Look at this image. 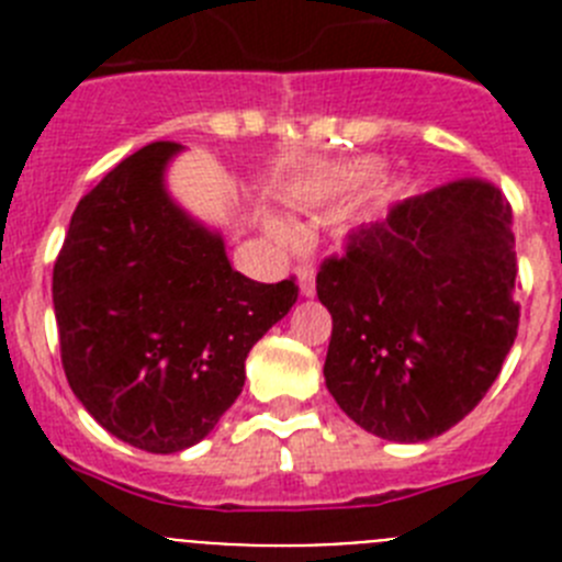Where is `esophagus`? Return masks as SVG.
<instances>
[{"instance_id": "1", "label": "esophagus", "mask_w": 562, "mask_h": 562, "mask_svg": "<svg viewBox=\"0 0 562 562\" xmlns=\"http://www.w3.org/2000/svg\"><path fill=\"white\" fill-rule=\"evenodd\" d=\"M297 292H301V297L315 295V270L312 267L297 270Z\"/></svg>"}]
</instances>
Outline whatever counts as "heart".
<instances>
[{"instance_id":"obj_1","label":"heart","mask_w":562,"mask_h":562,"mask_svg":"<svg viewBox=\"0 0 562 562\" xmlns=\"http://www.w3.org/2000/svg\"><path fill=\"white\" fill-rule=\"evenodd\" d=\"M376 166L374 160H357V162H346V166H337V168H326V171L315 173L312 180H306L304 186L297 188L292 202H295L301 211H310V213H326V211H335V207L346 205L349 200H355L357 193L362 188L369 186L371 177H374ZM382 205V196H374L371 205L360 213L355 220V227L362 225H371L376 220V213H380ZM265 233L270 241H276L278 247H295V231H292L286 222L276 220V216H267L265 220Z\"/></svg>"}]
</instances>
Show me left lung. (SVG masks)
<instances>
[{
    "instance_id": "obj_1",
    "label": "left lung",
    "mask_w": 562,
    "mask_h": 562,
    "mask_svg": "<svg viewBox=\"0 0 562 562\" xmlns=\"http://www.w3.org/2000/svg\"><path fill=\"white\" fill-rule=\"evenodd\" d=\"M513 211L461 180L396 202L317 272L326 389L362 430L428 441L484 400L518 335Z\"/></svg>"
}]
</instances>
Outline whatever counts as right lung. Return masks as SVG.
<instances>
[{
	"mask_svg": "<svg viewBox=\"0 0 562 562\" xmlns=\"http://www.w3.org/2000/svg\"><path fill=\"white\" fill-rule=\"evenodd\" d=\"M186 146L151 143L78 202L53 270L61 362L89 416L146 453L205 439L245 385V360L292 310L295 281L233 270L220 227L168 191Z\"/></svg>",
	"mask_w": 562,
	"mask_h": 562,
	"instance_id": "1",
	"label": "right lung"
}]
</instances>
